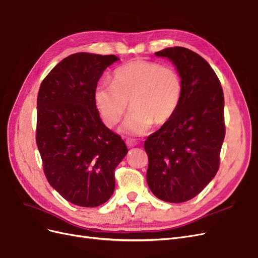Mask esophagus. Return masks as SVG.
Returning a JSON list of instances; mask_svg holds the SVG:
<instances>
[{
	"label": "esophagus",
	"mask_w": 258,
	"mask_h": 258,
	"mask_svg": "<svg viewBox=\"0 0 258 258\" xmlns=\"http://www.w3.org/2000/svg\"><path fill=\"white\" fill-rule=\"evenodd\" d=\"M125 143H126V146H127L128 148H133V147L137 146V141H136V140H134V139H131V138L126 139Z\"/></svg>",
	"instance_id": "1"
}]
</instances>
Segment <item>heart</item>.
I'll return each mask as SVG.
<instances>
[{
    "instance_id": "obj_1",
    "label": "heart",
    "mask_w": 258,
    "mask_h": 258,
    "mask_svg": "<svg viewBox=\"0 0 258 258\" xmlns=\"http://www.w3.org/2000/svg\"><path fill=\"white\" fill-rule=\"evenodd\" d=\"M183 97V80L172 66L136 59L114 71L112 85L101 84L94 102L104 124L113 127L132 109L122 130L143 135L155 125H164L176 114Z\"/></svg>"
}]
</instances>
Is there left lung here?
I'll return each instance as SVG.
<instances>
[{
	"mask_svg": "<svg viewBox=\"0 0 258 258\" xmlns=\"http://www.w3.org/2000/svg\"><path fill=\"white\" fill-rule=\"evenodd\" d=\"M183 80V97L173 118L145 141L151 192L167 203L194 198L217 174L225 137L221 82L204 57L184 47L166 48Z\"/></svg>",
	"mask_w": 258,
	"mask_h": 258,
	"instance_id": "obj_1",
	"label": "left lung"
}]
</instances>
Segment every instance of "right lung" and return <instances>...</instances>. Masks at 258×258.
Here are the masks:
<instances>
[{"label": "right lung", "instance_id": "right-lung-1", "mask_svg": "<svg viewBox=\"0 0 258 258\" xmlns=\"http://www.w3.org/2000/svg\"><path fill=\"white\" fill-rule=\"evenodd\" d=\"M120 60L86 52L65 57L37 95L36 144L45 176L66 201L80 207L106 203L114 169L127 153L124 140L99 118L94 91L104 71Z\"/></svg>", "mask_w": 258, "mask_h": 258}]
</instances>
